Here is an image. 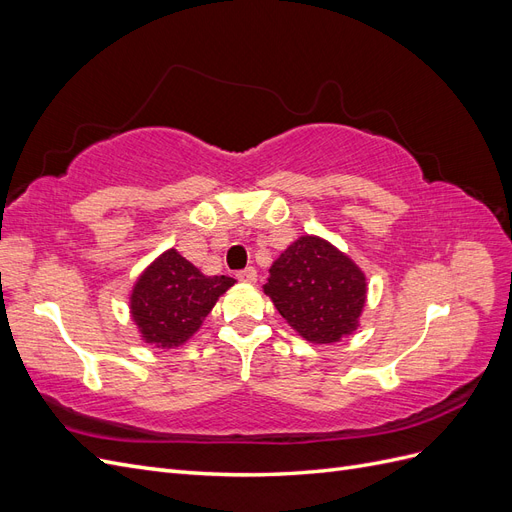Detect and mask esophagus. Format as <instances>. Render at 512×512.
<instances>
[{"label":"esophagus","mask_w":512,"mask_h":512,"mask_svg":"<svg viewBox=\"0 0 512 512\" xmlns=\"http://www.w3.org/2000/svg\"><path fill=\"white\" fill-rule=\"evenodd\" d=\"M256 269L254 267H247L243 271H237V280L239 282H245V284H254L256 282Z\"/></svg>","instance_id":"1"}]
</instances>
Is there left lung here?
Wrapping results in <instances>:
<instances>
[{"instance_id": "8db88e82", "label": "left lung", "mask_w": 512, "mask_h": 512, "mask_svg": "<svg viewBox=\"0 0 512 512\" xmlns=\"http://www.w3.org/2000/svg\"><path fill=\"white\" fill-rule=\"evenodd\" d=\"M265 292L307 342L333 344L359 327L365 275L327 241L301 237L273 262Z\"/></svg>"}]
</instances>
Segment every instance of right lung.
Returning a JSON list of instances; mask_svg holds the SVG:
<instances>
[{
	"label": "right lung",
	"mask_w": 512,
	"mask_h": 512,
	"mask_svg": "<svg viewBox=\"0 0 512 512\" xmlns=\"http://www.w3.org/2000/svg\"><path fill=\"white\" fill-rule=\"evenodd\" d=\"M232 284V277H207L177 250H168L138 277L130 301L132 318L147 344L177 348L198 331Z\"/></svg>",
	"instance_id": "add662e5"
}]
</instances>
